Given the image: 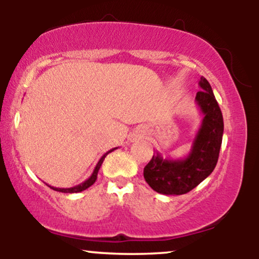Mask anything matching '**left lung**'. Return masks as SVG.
Here are the masks:
<instances>
[{
  "instance_id": "left-lung-1",
  "label": "left lung",
  "mask_w": 259,
  "mask_h": 259,
  "mask_svg": "<svg viewBox=\"0 0 259 259\" xmlns=\"http://www.w3.org/2000/svg\"><path fill=\"white\" fill-rule=\"evenodd\" d=\"M196 94V106L202 123L184 158L163 157L158 151L144 168V178L154 191L162 195H184L195 189L214 170L221 151L224 121L212 88L201 76Z\"/></svg>"
}]
</instances>
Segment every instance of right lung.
<instances>
[{
	"label": "right lung",
	"instance_id": "obj_1",
	"mask_svg": "<svg viewBox=\"0 0 259 259\" xmlns=\"http://www.w3.org/2000/svg\"><path fill=\"white\" fill-rule=\"evenodd\" d=\"M117 148H118V147L112 148V150H109L108 152H106L105 154H103L102 157H101L99 162H97L96 167H95V169H94V171H92V174L90 175V178H89V179H86V180L84 181V183L79 184V185L73 186V187H67V189H63V187H53V186H51V185H47V186L51 187V189H52V190H55V191H58V192H64V194H75V192H81V191H84V190L88 189V187H90V186L92 185V184H94L95 181H96V179H97V173H99V170H100L101 165H102L103 160H105V158H106L107 154L111 153L112 151L117 150Z\"/></svg>",
	"mask_w": 259,
	"mask_h": 259
}]
</instances>
